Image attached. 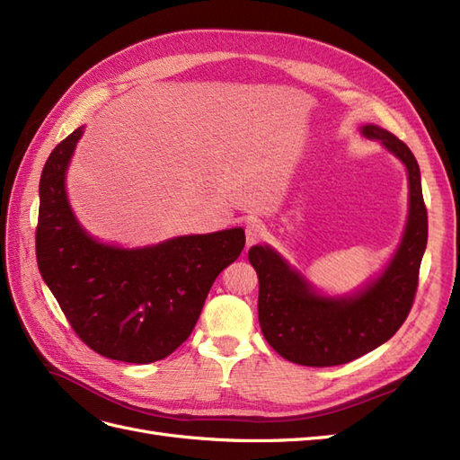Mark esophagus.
Segmentation results:
<instances>
[{
    "label": "esophagus",
    "instance_id": "obj_1",
    "mask_svg": "<svg viewBox=\"0 0 460 460\" xmlns=\"http://www.w3.org/2000/svg\"><path fill=\"white\" fill-rule=\"evenodd\" d=\"M264 234V226L259 225V222H249V225L245 226V242L247 245H253L257 243Z\"/></svg>",
    "mask_w": 460,
    "mask_h": 460
}]
</instances>
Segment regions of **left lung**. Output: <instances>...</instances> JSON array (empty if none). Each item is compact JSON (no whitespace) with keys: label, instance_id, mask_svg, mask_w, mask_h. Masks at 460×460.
<instances>
[{"label":"left lung","instance_id":"obj_1","mask_svg":"<svg viewBox=\"0 0 460 460\" xmlns=\"http://www.w3.org/2000/svg\"><path fill=\"white\" fill-rule=\"evenodd\" d=\"M360 134L392 153L409 180L407 222L385 267L349 294L330 296L272 245L249 249V262L259 276L262 336L278 355L296 365L336 367L370 353L405 323L416 294L428 243L419 163L405 144L378 124H363Z\"/></svg>","mask_w":460,"mask_h":460}]
</instances>
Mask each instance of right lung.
<instances>
[{
  "label": "right lung",
  "mask_w": 460,
  "mask_h": 460,
  "mask_svg": "<svg viewBox=\"0 0 460 460\" xmlns=\"http://www.w3.org/2000/svg\"><path fill=\"white\" fill-rule=\"evenodd\" d=\"M78 127L51 151L40 178V274L78 338L122 363L169 357L196 326L217 276L240 257L243 228L122 247L80 225L66 193Z\"/></svg>",
  "instance_id": "1"
}]
</instances>
